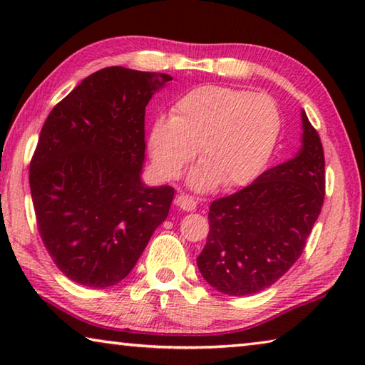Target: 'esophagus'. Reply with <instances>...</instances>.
<instances>
[{"mask_svg":"<svg viewBox=\"0 0 365 365\" xmlns=\"http://www.w3.org/2000/svg\"><path fill=\"white\" fill-rule=\"evenodd\" d=\"M175 205L180 209H183V211H195L196 209V201L187 195H178L175 197Z\"/></svg>","mask_w":365,"mask_h":365,"instance_id":"1","label":"esophagus"}]
</instances>
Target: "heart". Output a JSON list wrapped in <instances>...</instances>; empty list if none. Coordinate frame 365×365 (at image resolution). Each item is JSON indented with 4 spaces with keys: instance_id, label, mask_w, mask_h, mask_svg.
Returning a JSON list of instances; mask_svg holds the SVG:
<instances>
[{
    "instance_id": "1",
    "label": "heart",
    "mask_w": 365,
    "mask_h": 365,
    "mask_svg": "<svg viewBox=\"0 0 365 365\" xmlns=\"http://www.w3.org/2000/svg\"><path fill=\"white\" fill-rule=\"evenodd\" d=\"M283 117L274 98L248 90L202 85L183 93L172 115H160L148 135L154 169L169 180L196 158L190 187L207 191L248 187L267 168L279 145Z\"/></svg>"
}]
</instances>
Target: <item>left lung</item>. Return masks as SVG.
<instances>
[{
    "label": "left lung",
    "mask_w": 365,
    "mask_h": 365,
    "mask_svg": "<svg viewBox=\"0 0 365 365\" xmlns=\"http://www.w3.org/2000/svg\"><path fill=\"white\" fill-rule=\"evenodd\" d=\"M301 120V148L294 158L209 207V235L196 264L202 279L220 293L262 292L304 251L324 205L325 159L304 110Z\"/></svg>",
    "instance_id": "1"
}]
</instances>
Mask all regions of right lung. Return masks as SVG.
Returning a JSON list of instances; mask_svg holds the SVG:
<instances>
[{
	"label": "right lung",
	"mask_w": 365,
	"mask_h": 365,
	"mask_svg": "<svg viewBox=\"0 0 365 365\" xmlns=\"http://www.w3.org/2000/svg\"><path fill=\"white\" fill-rule=\"evenodd\" d=\"M168 73L106 67L49 113L30 163L40 237L58 269L90 288L125 279L168 219L174 188L141 182L145 109Z\"/></svg>",
	"instance_id": "add662e5"
}]
</instances>
